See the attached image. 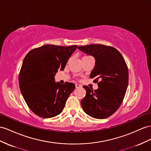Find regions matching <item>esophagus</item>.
Instances as JSON below:
<instances>
[{
	"instance_id": "obj_1",
	"label": "esophagus",
	"mask_w": 151,
	"mask_h": 151,
	"mask_svg": "<svg viewBox=\"0 0 151 151\" xmlns=\"http://www.w3.org/2000/svg\"><path fill=\"white\" fill-rule=\"evenodd\" d=\"M75 87H76V88H80V87H82V86H81V85H80V84H75Z\"/></svg>"
}]
</instances>
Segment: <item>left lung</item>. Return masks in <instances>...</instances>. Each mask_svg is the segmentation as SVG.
Instances as JSON below:
<instances>
[{
  "label": "left lung",
  "mask_w": 151,
  "mask_h": 151,
  "mask_svg": "<svg viewBox=\"0 0 151 151\" xmlns=\"http://www.w3.org/2000/svg\"><path fill=\"white\" fill-rule=\"evenodd\" d=\"M96 60L90 78H95L98 88L83 86L86 95L81 101L85 112L96 119H106L122 104L128 86V68L124 59L112 46L92 44L78 48Z\"/></svg>",
  "instance_id": "1"
}]
</instances>
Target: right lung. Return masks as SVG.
Returning a JSON list of instances; mask_svg holds the SVG:
<instances>
[{
  "instance_id": "right-lung-1",
  "label": "right lung",
  "mask_w": 151,
  "mask_h": 151,
  "mask_svg": "<svg viewBox=\"0 0 151 151\" xmlns=\"http://www.w3.org/2000/svg\"><path fill=\"white\" fill-rule=\"evenodd\" d=\"M77 45H46L27 54L18 82L27 105L39 117L50 118L63 111L69 96L75 88L70 82H55L56 73L63 71Z\"/></svg>"
}]
</instances>
